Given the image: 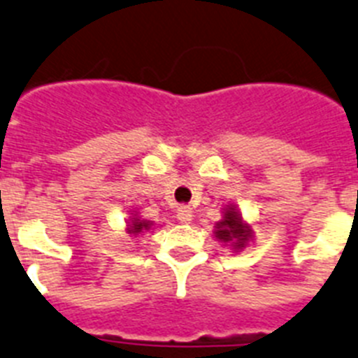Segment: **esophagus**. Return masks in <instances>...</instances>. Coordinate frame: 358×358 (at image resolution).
Listing matches in <instances>:
<instances>
[{
  "label": "esophagus",
  "mask_w": 358,
  "mask_h": 358,
  "mask_svg": "<svg viewBox=\"0 0 358 358\" xmlns=\"http://www.w3.org/2000/svg\"><path fill=\"white\" fill-rule=\"evenodd\" d=\"M192 208H188V206H181V208L177 210V219L181 222H190L192 221Z\"/></svg>",
  "instance_id": "obj_1"
}]
</instances>
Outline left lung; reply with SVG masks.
Wrapping results in <instances>:
<instances>
[{
  "label": "left lung",
  "instance_id": "1",
  "mask_svg": "<svg viewBox=\"0 0 358 358\" xmlns=\"http://www.w3.org/2000/svg\"><path fill=\"white\" fill-rule=\"evenodd\" d=\"M215 237L217 241L228 244L237 252V250L246 248L248 241L253 237L252 226L243 221V215L237 210L235 204H226L222 219L215 224Z\"/></svg>",
  "mask_w": 358,
  "mask_h": 358
}]
</instances>
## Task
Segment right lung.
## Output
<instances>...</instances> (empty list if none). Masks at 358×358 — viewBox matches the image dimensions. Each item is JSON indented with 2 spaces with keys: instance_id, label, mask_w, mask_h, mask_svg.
Segmentation results:
<instances>
[{
  "instance_id": "obj_1",
  "label": "right lung",
  "mask_w": 358,
  "mask_h": 358,
  "mask_svg": "<svg viewBox=\"0 0 358 358\" xmlns=\"http://www.w3.org/2000/svg\"><path fill=\"white\" fill-rule=\"evenodd\" d=\"M152 224H154L152 221H146V219H141L137 213H132V219H130L127 224V234L139 235L143 230H150Z\"/></svg>"
}]
</instances>
